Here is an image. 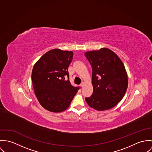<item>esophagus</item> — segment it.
Masks as SVG:
<instances>
[{"label":"esophagus","mask_w":152,"mask_h":152,"mask_svg":"<svg viewBox=\"0 0 152 152\" xmlns=\"http://www.w3.org/2000/svg\"><path fill=\"white\" fill-rule=\"evenodd\" d=\"M84 82L83 81L82 83H81V84H80V86H82V87H83V85H84Z\"/></svg>","instance_id":"1"}]
</instances>
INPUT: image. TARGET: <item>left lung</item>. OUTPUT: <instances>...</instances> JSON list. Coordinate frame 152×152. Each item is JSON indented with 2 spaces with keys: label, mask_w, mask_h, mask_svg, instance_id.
I'll return each instance as SVG.
<instances>
[{
  "label": "left lung",
  "mask_w": 152,
  "mask_h": 152,
  "mask_svg": "<svg viewBox=\"0 0 152 152\" xmlns=\"http://www.w3.org/2000/svg\"><path fill=\"white\" fill-rule=\"evenodd\" d=\"M84 55L92 66L93 94L87 104L97 111L110 110L121 101L128 87L125 66L114 52L107 48L88 51Z\"/></svg>",
  "instance_id": "1"
}]
</instances>
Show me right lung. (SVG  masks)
<instances>
[{
  "instance_id": "add662e5",
  "label": "right lung",
  "mask_w": 152,
  "mask_h": 152,
  "mask_svg": "<svg viewBox=\"0 0 152 152\" xmlns=\"http://www.w3.org/2000/svg\"><path fill=\"white\" fill-rule=\"evenodd\" d=\"M73 55L72 51L51 50L34 65L31 79L34 93L41 105L49 111L60 113L68 109L80 88L73 86L69 80L68 67Z\"/></svg>"
}]
</instances>
